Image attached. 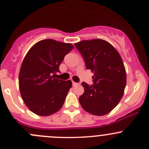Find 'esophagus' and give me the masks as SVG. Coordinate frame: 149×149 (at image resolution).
Masks as SVG:
<instances>
[{"label": "esophagus", "instance_id": "obj_1", "mask_svg": "<svg viewBox=\"0 0 149 149\" xmlns=\"http://www.w3.org/2000/svg\"><path fill=\"white\" fill-rule=\"evenodd\" d=\"M79 84L76 83V82H73V86H79Z\"/></svg>", "mask_w": 149, "mask_h": 149}]
</instances>
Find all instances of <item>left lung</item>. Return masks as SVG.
Returning a JSON list of instances; mask_svg holds the SVG:
<instances>
[{
    "mask_svg": "<svg viewBox=\"0 0 149 149\" xmlns=\"http://www.w3.org/2000/svg\"><path fill=\"white\" fill-rule=\"evenodd\" d=\"M86 63L94 72V84L85 82L84 92L79 100L85 111L97 116L110 112L120 102L126 85V71L119 52L101 39L75 43Z\"/></svg>",
    "mask_w": 149,
    "mask_h": 149,
    "instance_id": "8db88e82",
    "label": "left lung"
}]
</instances>
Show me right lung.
<instances>
[{
	"mask_svg": "<svg viewBox=\"0 0 149 149\" xmlns=\"http://www.w3.org/2000/svg\"><path fill=\"white\" fill-rule=\"evenodd\" d=\"M70 43L46 39L34 45L21 66L19 85L26 107L40 116H49L61 109L69 89L70 80L54 78L60 72L64 57L73 49Z\"/></svg>",
	"mask_w": 149,
	"mask_h": 149,
	"instance_id": "obj_1",
	"label": "right lung"
}]
</instances>
